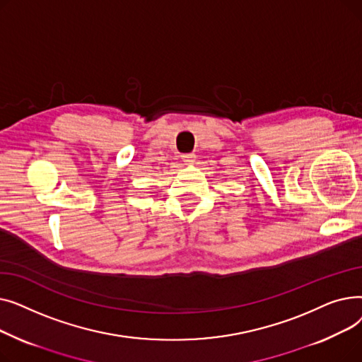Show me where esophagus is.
I'll use <instances>...</instances> for the list:
<instances>
[{"label":"esophagus","instance_id":"34e87169","mask_svg":"<svg viewBox=\"0 0 362 362\" xmlns=\"http://www.w3.org/2000/svg\"><path fill=\"white\" fill-rule=\"evenodd\" d=\"M195 158H197V156L194 154V152H189V154H183L182 156V160H183L185 164H194Z\"/></svg>","mask_w":362,"mask_h":362}]
</instances>
